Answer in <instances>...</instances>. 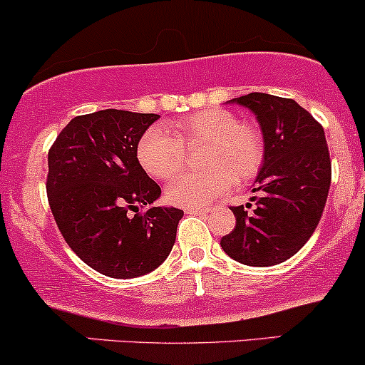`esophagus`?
Returning <instances> with one entry per match:
<instances>
[{
    "label": "esophagus",
    "instance_id": "obj_1",
    "mask_svg": "<svg viewBox=\"0 0 365 365\" xmlns=\"http://www.w3.org/2000/svg\"><path fill=\"white\" fill-rule=\"evenodd\" d=\"M207 208H198V207H187L186 208V214H198V215H202V214H207Z\"/></svg>",
    "mask_w": 365,
    "mask_h": 365
}]
</instances>
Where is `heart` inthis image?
<instances>
[{
  "label": "heart",
  "instance_id": "1",
  "mask_svg": "<svg viewBox=\"0 0 365 365\" xmlns=\"http://www.w3.org/2000/svg\"><path fill=\"white\" fill-rule=\"evenodd\" d=\"M151 128L138 143V160L157 179L175 178L186 162V151L205 146L200 157L203 170L184 174L167 190L179 207H203L231 187L232 181H252L265 158V141L257 124L237 120L229 110L207 108L167 125Z\"/></svg>",
  "mask_w": 365,
  "mask_h": 365
}]
</instances>
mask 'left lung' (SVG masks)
Returning a JSON list of instances; mask_svg holds the SVG:
<instances>
[{
    "instance_id": "obj_1",
    "label": "left lung",
    "mask_w": 365,
    "mask_h": 365,
    "mask_svg": "<svg viewBox=\"0 0 365 365\" xmlns=\"http://www.w3.org/2000/svg\"><path fill=\"white\" fill-rule=\"evenodd\" d=\"M231 103L255 113L265 141V158L253 196L255 210L231 207L236 226L220 247L231 259L253 267L288 260L312 236L331 186V158L324 129L289 98L250 93Z\"/></svg>"
}]
</instances>
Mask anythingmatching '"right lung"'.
<instances>
[{
    "instance_id": "1",
    "label": "right lung",
    "mask_w": 365,
    "mask_h": 365,
    "mask_svg": "<svg viewBox=\"0 0 365 365\" xmlns=\"http://www.w3.org/2000/svg\"><path fill=\"white\" fill-rule=\"evenodd\" d=\"M158 117L115 108L79 115L48 151L46 193L56 226L72 252L103 276L148 274L174 247L184 212L151 207L162 190L138 162L139 139Z\"/></svg>"
}]
</instances>
